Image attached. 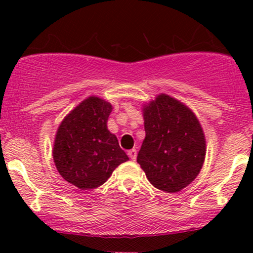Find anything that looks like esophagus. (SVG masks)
Returning a JSON list of instances; mask_svg holds the SVG:
<instances>
[{
  "mask_svg": "<svg viewBox=\"0 0 253 253\" xmlns=\"http://www.w3.org/2000/svg\"><path fill=\"white\" fill-rule=\"evenodd\" d=\"M127 155H129L131 160L134 161V160H136V157H137V151L134 150V148H132V150H130L129 152H127Z\"/></svg>",
  "mask_w": 253,
  "mask_h": 253,
  "instance_id": "1",
  "label": "esophagus"
}]
</instances>
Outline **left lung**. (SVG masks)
I'll return each instance as SVG.
<instances>
[{
	"instance_id": "8db88e82",
	"label": "left lung",
	"mask_w": 253,
	"mask_h": 253,
	"mask_svg": "<svg viewBox=\"0 0 253 253\" xmlns=\"http://www.w3.org/2000/svg\"><path fill=\"white\" fill-rule=\"evenodd\" d=\"M145 139L137 162L154 188L181 191L195 179L206 155L199 120L188 106L161 93L143 106Z\"/></svg>"
}]
</instances>
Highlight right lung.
<instances>
[{"label": "right lung", "instance_id": "add662e5", "mask_svg": "<svg viewBox=\"0 0 253 253\" xmlns=\"http://www.w3.org/2000/svg\"><path fill=\"white\" fill-rule=\"evenodd\" d=\"M112 103L92 95L75 107L55 134L53 159L65 181L81 190L95 189L129 160L107 127Z\"/></svg>", "mask_w": 253, "mask_h": 253}]
</instances>
